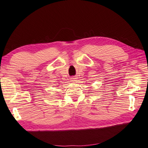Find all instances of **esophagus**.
<instances>
[{
  "label": "esophagus",
  "mask_w": 148,
  "mask_h": 148,
  "mask_svg": "<svg viewBox=\"0 0 148 148\" xmlns=\"http://www.w3.org/2000/svg\"><path fill=\"white\" fill-rule=\"evenodd\" d=\"M75 78H74V77H73V78H71V80H72V81H75Z\"/></svg>",
  "instance_id": "34e87169"
}]
</instances>
